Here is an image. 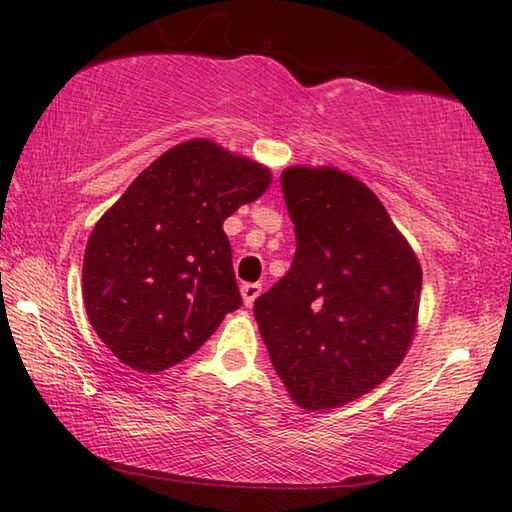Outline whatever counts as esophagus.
<instances>
[{
	"mask_svg": "<svg viewBox=\"0 0 512 512\" xmlns=\"http://www.w3.org/2000/svg\"><path fill=\"white\" fill-rule=\"evenodd\" d=\"M259 293H262V284H257V282L241 284V298H244L246 307H253V302L257 300Z\"/></svg>",
	"mask_w": 512,
	"mask_h": 512,
	"instance_id": "1",
	"label": "esophagus"
}]
</instances>
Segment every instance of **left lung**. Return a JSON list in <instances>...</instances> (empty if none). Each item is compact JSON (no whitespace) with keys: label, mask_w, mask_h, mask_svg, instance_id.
<instances>
[{"label":"left lung","mask_w":512,"mask_h":512,"mask_svg":"<svg viewBox=\"0 0 512 512\" xmlns=\"http://www.w3.org/2000/svg\"><path fill=\"white\" fill-rule=\"evenodd\" d=\"M280 185L296 255L255 300V320L296 404L336 409L400 366L415 332L422 271L386 207L348 173L291 167Z\"/></svg>","instance_id":"left-lung-1"}]
</instances>
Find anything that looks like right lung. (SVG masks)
I'll list each match as a JSON object with an SVG mask.
<instances>
[{
    "mask_svg": "<svg viewBox=\"0 0 512 512\" xmlns=\"http://www.w3.org/2000/svg\"><path fill=\"white\" fill-rule=\"evenodd\" d=\"M268 183L262 164L189 140L160 155L101 216L85 248L83 300L121 363L167 370L241 307L223 221Z\"/></svg>",
    "mask_w": 512,
    "mask_h": 512,
    "instance_id": "obj_1",
    "label": "right lung"
}]
</instances>
